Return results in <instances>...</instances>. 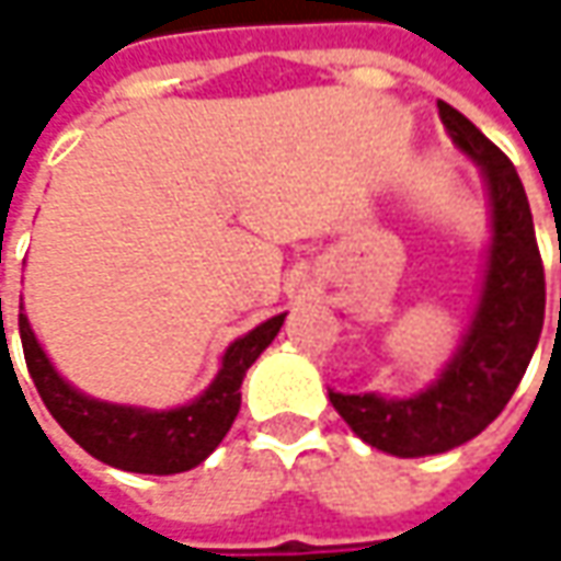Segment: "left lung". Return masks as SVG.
I'll return each instance as SVG.
<instances>
[{"label":"left lung","instance_id":"obj_1","mask_svg":"<svg viewBox=\"0 0 561 561\" xmlns=\"http://www.w3.org/2000/svg\"><path fill=\"white\" fill-rule=\"evenodd\" d=\"M439 116L457 147L482 165L491 193L494 239L476 319L430 390L411 399L329 392L331 405L362 442L396 457L442 455L479 436L519 387L547 307L535 220L513 162L451 104L439 101Z\"/></svg>","mask_w":561,"mask_h":561}]
</instances>
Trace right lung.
Masks as SVG:
<instances>
[{
  "label": "right lung",
  "instance_id": "obj_1",
  "mask_svg": "<svg viewBox=\"0 0 561 561\" xmlns=\"http://www.w3.org/2000/svg\"><path fill=\"white\" fill-rule=\"evenodd\" d=\"M282 322H285V312L266 319L264 325H257L245 337L230 344L215 383L202 392L196 402H190L184 409L144 411L98 402L72 390L51 368V362L45 359L24 312L18 316L26 371L33 377L45 409L67 430V436L110 467L128 472H152V476L193 470L215 451L242 405V392H239L242 377L251 368V362L273 344Z\"/></svg>",
  "mask_w": 561,
  "mask_h": 561
}]
</instances>
